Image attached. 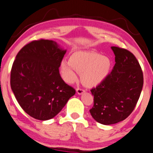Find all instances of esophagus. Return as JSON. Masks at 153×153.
<instances>
[{
  "instance_id": "obj_1",
  "label": "esophagus",
  "mask_w": 153,
  "mask_h": 153,
  "mask_svg": "<svg viewBox=\"0 0 153 153\" xmlns=\"http://www.w3.org/2000/svg\"><path fill=\"white\" fill-rule=\"evenodd\" d=\"M76 92L78 94H82V93H84V92H85V90L82 88H78L76 89Z\"/></svg>"
}]
</instances>
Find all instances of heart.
Masks as SVG:
<instances>
[{"instance_id": "1", "label": "heart", "mask_w": 153, "mask_h": 153, "mask_svg": "<svg viewBox=\"0 0 153 153\" xmlns=\"http://www.w3.org/2000/svg\"><path fill=\"white\" fill-rule=\"evenodd\" d=\"M111 69L109 58L94 51H75L69 57V61H63L60 65L61 75L67 82H74L78 72L82 73V82L90 88L102 84L109 76Z\"/></svg>"}]
</instances>
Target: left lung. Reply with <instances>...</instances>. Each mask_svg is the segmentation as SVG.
<instances>
[{
    "mask_svg": "<svg viewBox=\"0 0 153 153\" xmlns=\"http://www.w3.org/2000/svg\"><path fill=\"white\" fill-rule=\"evenodd\" d=\"M115 65L107 78L91 90L94 105L90 112L104 125L126 119L136 107L143 85V75L135 56L128 50L111 46Z\"/></svg>",
    "mask_w": 153,
    "mask_h": 153,
    "instance_id": "obj_1",
    "label": "left lung"
}]
</instances>
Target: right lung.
<instances>
[{
	"label": "right lung",
	"mask_w": 153,
	"mask_h": 153,
	"mask_svg": "<svg viewBox=\"0 0 153 153\" xmlns=\"http://www.w3.org/2000/svg\"><path fill=\"white\" fill-rule=\"evenodd\" d=\"M66 50L52 40H34L17 54L10 86L17 102L30 117L45 121L56 116L75 94L61 78L59 67Z\"/></svg>",
	"instance_id": "obj_1"
}]
</instances>
